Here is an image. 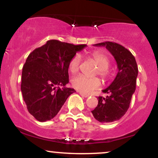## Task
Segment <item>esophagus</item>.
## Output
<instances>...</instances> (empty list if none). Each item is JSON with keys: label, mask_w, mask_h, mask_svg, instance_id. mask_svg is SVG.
<instances>
[{"label": "esophagus", "mask_w": 158, "mask_h": 158, "mask_svg": "<svg viewBox=\"0 0 158 158\" xmlns=\"http://www.w3.org/2000/svg\"><path fill=\"white\" fill-rule=\"evenodd\" d=\"M79 94H80L81 97H85V98H87V97H89V95H88V94H84V93H82V92H79Z\"/></svg>", "instance_id": "esophagus-1"}]
</instances>
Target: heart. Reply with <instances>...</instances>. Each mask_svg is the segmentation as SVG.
<instances>
[{
  "mask_svg": "<svg viewBox=\"0 0 158 158\" xmlns=\"http://www.w3.org/2000/svg\"><path fill=\"white\" fill-rule=\"evenodd\" d=\"M89 57L98 67L97 70H96V74H98L103 80H108L110 77V73L108 69L110 64L108 56L100 51H94L90 54ZM81 61V56L79 54H76L72 58L69 62V70L71 73H77L79 70ZM71 83L75 89L85 94L98 89L101 85V81L98 78H88L82 75H78L74 77L72 79Z\"/></svg>",
  "mask_w": 158,
  "mask_h": 158,
  "instance_id": "b5f03b06",
  "label": "heart"
}]
</instances>
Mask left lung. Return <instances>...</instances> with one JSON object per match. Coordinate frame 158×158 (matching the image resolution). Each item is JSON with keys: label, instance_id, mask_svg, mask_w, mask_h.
<instances>
[{"label": "left lung", "instance_id": "obj_1", "mask_svg": "<svg viewBox=\"0 0 158 158\" xmlns=\"http://www.w3.org/2000/svg\"><path fill=\"white\" fill-rule=\"evenodd\" d=\"M94 46L106 47L114 56L118 73L113 82L102 92L106 97H98V105L92 114L100 123H111L125 115L129 108L131 97L136 89L138 68L135 56L122 45L111 41L99 43Z\"/></svg>", "mask_w": 158, "mask_h": 158}]
</instances>
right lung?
I'll use <instances>...</instances> for the list:
<instances>
[{
  "label": "right lung",
  "mask_w": 158,
  "mask_h": 158,
  "mask_svg": "<svg viewBox=\"0 0 158 158\" xmlns=\"http://www.w3.org/2000/svg\"><path fill=\"white\" fill-rule=\"evenodd\" d=\"M86 46L50 40L28 56L23 67L21 89L27 110L39 122L55 117L75 92L65 87L69 82V62Z\"/></svg>",
  "instance_id": "add662e5"
}]
</instances>
